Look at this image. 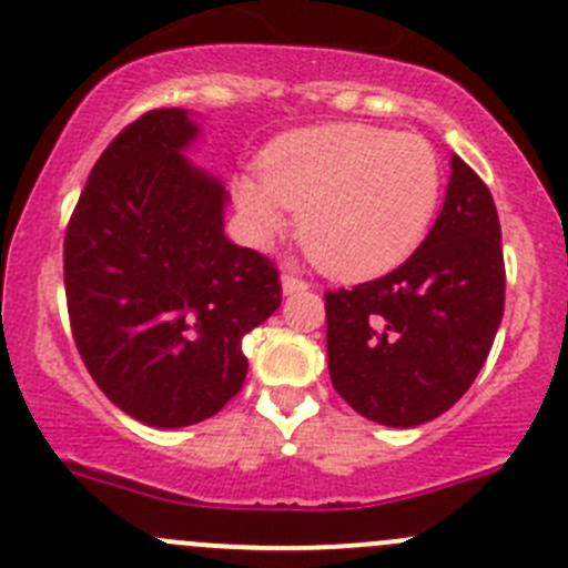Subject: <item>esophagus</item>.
Listing matches in <instances>:
<instances>
[{"label": "esophagus", "instance_id": "esophagus-1", "mask_svg": "<svg viewBox=\"0 0 568 568\" xmlns=\"http://www.w3.org/2000/svg\"><path fill=\"white\" fill-rule=\"evenodd\" d=\"M280 283H283V294L285 296L302 294V291L311 288V283H307V280H302V277H296V274H283V277H280Z\"/></svg>", "mask_w": 568, "mask_h": 568}]
</instances>
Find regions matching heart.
<instances>
[{"label":"heart","mask_w":568,"mask_h":568,"mask_svg":"<svg viewBox=\"0 0 568 568\" xmlns=\"http://www.w3.org/2000/svg\"><path fill=\"white\" fill-rule=\"evenodd\" d=\"M442 189V158L427 138L346 121L274 141L261 178H235L233 200L255 244L283 235L288 211L300 213L307 255L352 280L388 272L416 250Z\"/></svg>","instance_id":"heart-1"}]
</instances>
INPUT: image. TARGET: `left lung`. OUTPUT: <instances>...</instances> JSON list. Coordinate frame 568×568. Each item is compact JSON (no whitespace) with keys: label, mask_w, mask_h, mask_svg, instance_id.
<instances>
[{"label":"left lung","mask_w":568,"mask_h":568,"mask_svg":"<svg viewBox=\"0 0 568 568\" xmlns=\"http://www.w3.org/2000/svg\"><path fill=\"white\" fill-rule=\"evenodd\" d=\"M447 196L416 252L385 277L327 291L335 390L385 427L442 416L475 383L505 311V261L491 191L453 155Z\"/></svg>","instance_id":"1"}]
</instances>
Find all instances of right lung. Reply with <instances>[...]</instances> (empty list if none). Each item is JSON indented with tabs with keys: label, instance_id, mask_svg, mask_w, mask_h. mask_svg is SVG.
<instances>
[{
	"label": "right lung",
	"instance_id": "1",
	"mask_svg": "<svg viewBox=\"0 0 568 568\" xmlns=\"http://www.w3.org/2000/svg\"><path fill=\"white\" fill-rule=\"evenodd\" d=\"M200 121L150 110L88 174L63 244L71 333L93 383L138 422L174 430L241 390V341L280 307L268 257L224 235L227 191L185 152Z\"/></svg>",
	"mask_w": 568,
	"mask_h": 568
}]
</instances>
